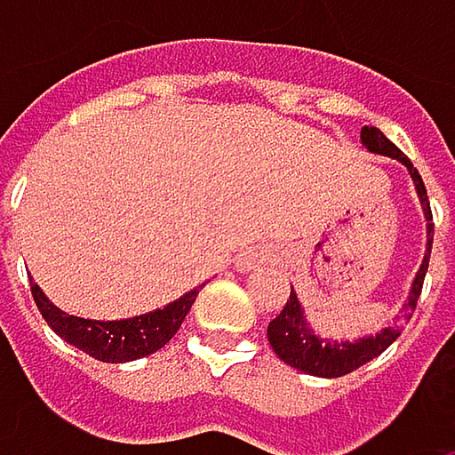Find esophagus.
<instances>
[{
  "label": "esophagus",
  "mask_w": 455,
  "mask_h": 455,
  "mask_svg": "<svg viewBox=\"0 0 455 455\" xmlns=\"http://www.w3.org/2000/svg\"><path fill=\"white\" fill-rule=\"evenodd\" d=\"M268 258H271V252H266V250H255V252H250V255L239 258V268H242V271H250V268H255V266L266 263Z\"/></svg>",
  "instance_id": "1"
}]
</instances>
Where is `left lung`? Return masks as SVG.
Masks as SVG:
<instances>
[{"label": "left lung", "mask_w": 455, "mask_h": 455, "mask_svg": "<svg viewBox=\"0 0 455 455\" xmlns=\"http://www.w3.org/2000/svg\"><path fill=\"white\" fill-rule=\"evenodd\" d=\"M361 141L366 144L369 152L390 155V157L401 160L409 168L411 179L416 184V192H419V200H421V208H424V219H427V255H424L421 268H419V274L413 279L409 303L403 306L401 316H395L393 326L382 329L377 337H366V339H358V342H326V339H318L316 334L308 329L306 318H303V308L298 303V295L290 292V300L284 303V308L279 311V316L271 318V323H268V331H266L268 334V342H271L274 353L284 363H290L292 369H300L306 374L323 377V379H334V377H345V374L355 371L358 366H363L371 358H377L379 353H385L401 337V329L409 323V318L416 311V300L421 295V284H424L427 266H429V252H432V236H435L429 197H427L424 181H421L419 171L413 168V163L379 129H374V126L361 129Z\"/></svg>", "instance_id": "obj_1"}]
</instances>
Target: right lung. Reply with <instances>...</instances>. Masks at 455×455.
<instances>
[{"label":"right lung","instance_id":"1","mask_svg":"<svg viewBox=\"0 0 455 455\" xmlns=\"http://www.w3.org/2000/svg\"><path fill=\"white\" fill-rule=\"evenodd\" d=\"M200 287L187 292L184 298L173 300L165 308H157L152 314L124 321H89V318L68 316L65 311L54 308L39 284H31V295L36 300V308L42 311L44 321L57 331L65 342L84 350L86 355L102 361V363H124L137 361L155 350H160L181 326L187 318Z\"/></svg>","mask_w":455,"mask_h":455}]
</instances>
